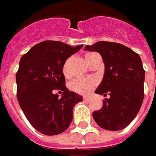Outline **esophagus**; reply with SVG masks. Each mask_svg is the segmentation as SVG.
I'll return each instance as SVG.
<instances>
[{"instance_id": "1", "label": "esophagus", "mask_w": 156, "mask_h": 156, "mask_svg": "<svg viewBox=\"0 0 156 156\" xmlns=\"http://www.w3.org/2000/svg\"><path fill=\"white\" fill-rule=\"evenodd\" d=\"M83 100H84V101H90V98H89V97H84Z\"/></svg>"}]
</instances>
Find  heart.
<instances>
[{
	"label": "heart",
	"instance_id": "1",
	"mask_svg": "<svg viewBox=\"0 0 156 156\" xmlns=\"http://www.w3.org/2000/svg\"><path fill=\"white\" fill-rule=\"evenodd\" d=\"M95 53H88L86 55L85 58H87L90 55H93ZM68 61L66 60L63 66V74L65 76L68 75ZM98 85V80L94 77H87V78H78L73 80L69 85L70 89L79 94H89L90 91L94 90V88Z\"/></svg>",
	"mask_w": 156,
	"mask_h": 156
}]
</instances>
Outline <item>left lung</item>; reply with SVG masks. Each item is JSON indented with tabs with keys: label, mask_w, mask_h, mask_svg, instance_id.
I'll use <instances>...</instances> for the list:
<instances>
[{
	"label": "left lung",
	"mask_w": 156,
	"mask_h": 156,
	"mask_svg": "<svg viewBox=\"0 0 156 156\" xmlns=\"http://www.w3.org/2000/svg\"><path fill=\"white\" fill-rule=\"evenodd\" d=\"M85 50L101 55L105 73L95 92L110 96L100 110L93 112L94 120L107 130L123 129L136 117L144 100L145 71L140 55L121 44L105 41L87 45Z\"/></svg>",
	"instance_id": "obj_1"
}]
</instances>
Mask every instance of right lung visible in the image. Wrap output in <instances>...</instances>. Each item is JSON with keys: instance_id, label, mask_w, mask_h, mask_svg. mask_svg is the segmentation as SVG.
<instances>
[{"instance_id": "obj_1", "label": "right lung", "mask_w": 156, "mask_h": 156, "mask_svg": "<svg viewBox=\"0 0 156 156\" xmlns=\"http://www.w3.org/2000/svg\"><path fill=\"white\" fill-rule=\"evenodd\" d=\"M83 45L44 41L22 56L16 75V96L23 113L34 129L45 135L65 132L73 119V108L82 97L66 87L62 69L66 59ZM55 90L63 91L58 98Z\"/></svg>"}]
</instances>
